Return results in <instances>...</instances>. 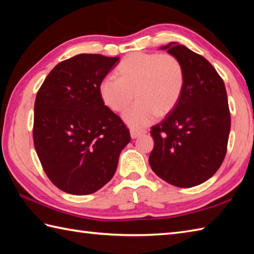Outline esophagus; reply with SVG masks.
Wrapping results in <instances>:
<instances>
[{"instance_id": "obj_1", "label": "esophagus", "mask_w": 254, "mask_h": 254, "mask_svg": "<svg viewBox=\"0 0 254 254\" xmlns=\"http://www.w3.org/2000/svg\"><path fill=\"white\" fill-rule=\"evenodd\" d=\"M145 133H146V131L145 130H136V128H131L130 130V134H131L132 138H137L139 136L144 135Z\"/></svg>"}]
</instances>
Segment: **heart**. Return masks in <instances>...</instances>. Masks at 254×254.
I'll list each match as a JSON object with an SVG mask.
<instances>
[{
	"label": "heart",
	"instance_id": "b5f03b06",
	"mask_svg": "<svg viewBox=\"0 0 254 254\" xmlns=\"http://www.w3.org/2000/svg\"><path fill=\"white\" fill-rule=\"evenodd\" d=\"M117 75L118 78L107 76L101 80L100 98L110 110L121 112L135 94L137 101L123 115L124 121L135 128L174 110L185 86L181 63L169 53H131L118 65Z\"/></svg>",
	"mask_w": 254,
	"mask_h": 254
}]
</instances>
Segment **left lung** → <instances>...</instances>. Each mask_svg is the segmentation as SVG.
Here are the masks:
<instances>
[{"label":"left lung","mask_w":254,"mask_h":254,"mask_svg":"<svg viewBox=\"0 0 254 254\" xmlns=\"http://www.w3.org/2000/svg\"><path fill=\"white\" fill-rule=\"evenodd\" d=\"M180 61L185 86L175 109L152 127L149 165L161 179L179 188L201 185L225 159L230 111L223 78L204 57L170 42L161 48Z\"/></svg>","instance_id":"left-lung-1"}]
</instances>
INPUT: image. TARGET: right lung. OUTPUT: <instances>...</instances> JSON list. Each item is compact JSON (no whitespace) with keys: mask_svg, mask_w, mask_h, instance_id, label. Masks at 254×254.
Wrapping results in <instances>:
<instances>
[{"mask_svg":"<svg viewBox=\"0 0 254 254\" xmlns=\"http://www.w3.org/2000/svg\"><path fill=\"white\" fill-rule=\"evenodd\" d=\"M119 58L77 55L53 67L36 96L34 145L60 190L87 195L111 180L131 141L121 118L105 106L99 84Z\"/></svg>","mask_w":254,"mask_h":254,"instance_id":"right-lung-1","label":"right lung"}]
</instances>
